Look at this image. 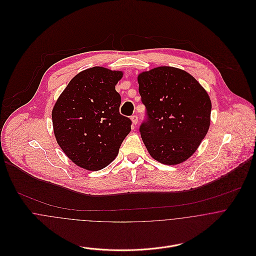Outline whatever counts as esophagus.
Returning <instances> with one entry per match:
<instances>
[{
  "label": "esophagus",
  "mask_w": 256,
  "mask_h": 256,
  "mask_svg": "<svg viewBox=\"0 0 256 256\" xmlns=\"http://www.w3.org/2000/svg\"><path fill=\"white\" fill-rule=\"evenodd\" d=\"M131 121H132V125L136 126L138 123V116L137 115H133L131 116Z\"/></svg>",
  "instance_id": "1"
}]
</instances>
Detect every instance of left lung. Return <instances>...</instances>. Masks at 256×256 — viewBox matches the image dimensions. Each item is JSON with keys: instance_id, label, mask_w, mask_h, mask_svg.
<instances>
[{"instance_id": "1", "label": "left lung", "mask_w": 256, "mask_h": 256, "mask_svg": "<svg viewBox=\"0 0 256 256\" xmlns=\"http://www.w3.org/2000/svg\"><path fill=\"white\" fill-rule=\"evenodd\" d=\"M138 84L148 115L140 133L148 154L164 164L185 162L209 130L208 92L193 76L168 66L139 74Z\"/></svg>"}]
</instances>
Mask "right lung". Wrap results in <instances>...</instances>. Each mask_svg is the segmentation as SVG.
I'll return each mask as SVG.
<instances>
[{
    "label": "right lung",
    "mask_w": 256,
    "mask_h": 256,
    "mask_svg": "<svg viewBox=\"0 0 256 256\" xmlns=\"http://www.w3.org/2000/svg\"><path fill=\"white\" fill-rule=\"evenodd\" d=\"M123 72L92 67L76 74L56 100L52 123L56 141L78 166L100 170L117 156L131 131V120L120 114L115 86Z\"/></svg>",
    "instance_id": "1"
}]
</instances>
